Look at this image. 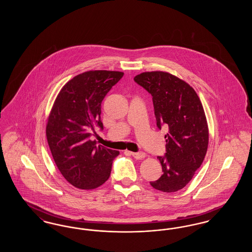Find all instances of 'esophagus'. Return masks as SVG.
<instances>
[{
	"mask_svg": "<svg viewBox=\"0 0 252 252\" xmlns=\"http://www.w3.org/2000/svg\"><path fill=\"white\" fill-rule=\"evenodd\" d=\"M131 154L132 156L137 159H143L146 156V154L144 152H133Z\"/></svg>",
	"mask_w": 252,
	"mask_h": 252,
	"instance_id": "34e87169",
	"label": "esophagus"
}]
</instances>
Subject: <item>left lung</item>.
<instances>
[{"label": "left lung", "mask_w": 252, "mask_h": 252, "mask_svg": "<svg viewBox=\"0 0 252 252\" xmlns=\"http://www.w3.org/2000/svg\"><path fill=\"white\" fill-rule=\"evenodd\" d=\"M134 81L152 95L157 126L168 127L166 153L158 157L162 175L150 184L161 192H177L192 180L207 153L209 128L203 106L190 85L169 72H142Z\"/></svg>", "instance_id": "1"}]
</instances>
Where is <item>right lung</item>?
I'll return each mask as SVG.
<instances>
[{
    "mask_svg": "<svg viewBox=\"0 0 252 252\" xmlns=\"http://www.w3.org/2000/svg\"><path fill=\"white\" fill-rule=\"evenodd\" d=\"M116 71H89L63 86L49 115L46 136L54 160L72 186L92 190L108 180L119 151L91 141L95 126L103 129L101 104L123 77Z\"/></svg>",
    "mask_w": 252,
    "mask_h": 252,
    "instance_id": "1",
    "label": "right lung"
}]
</instances>
